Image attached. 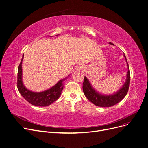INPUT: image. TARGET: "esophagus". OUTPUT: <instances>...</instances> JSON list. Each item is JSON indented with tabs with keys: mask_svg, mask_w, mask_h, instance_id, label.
Here are the masks:
<instances>
[{
	"mask_svg": "<svg viewBox=\"0 0 148 148\" xmlns=\"http://www.w3.org/2000/svg\"><path fill=\"white\" fill-rule=\"evenodd\" d=\"M81 69H82V67H81V66H77L76 67V70H81Z\"/></svg>",
	"mask_w": 148,
	"mask_h": 148,
	"instance_id": "obj_1",
	"label": "esophagus"
}]
</instances>
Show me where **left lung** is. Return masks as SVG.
<instances>
[{
  "label": "left lung",
  "instance_id": "obj_1",
  "mask_svg": "<svg viewBox=\"0 0 148 148\" xmlns=\"http://www.w3.org/2000/svg\"><path fill=\"white\" fill-rule=\"evenodd\" d=\"M109 44H112L111 42H109ZM124 56L126 58L125 55H124ZM126 61L127 62V66L128 67L126 81L121 88H120L116 93L111 95H101L96 92L95 89H93L88 79L84 76V80L83 84H82V89H83L85 96L90 102L95 105L99 106V107H110V106L119 103L125 98L128 92L130 84V79H131L129 67L126 58Z\"/></svg>",
  "mask_w": 148,
  "mask_h": 148
}]
</instances>
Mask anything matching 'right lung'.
I'll return each mask as SVG.
<instances>
[{
  "label": "right lung",
  "mask_w": 148,
  "mask_h": 148,
  "mask_svg": "<svg viewBox=\"0 0 148 148\" xmlns=\"http://www.w3.org/2000/svg\"><path fill=\"white\" fill-rule=\"evenodd\" d=\"M23 58V55L19 66L18 72H17V87L19 93L29 103L32 104V105L41 106V107L50 105L60 98L64 87L62 82L66 79V78L58 81V83L53 87L44 92L37 93L29 90L23 86L22 80V63Z\"/></svg>",
  "instance_id": "add662e5"
}]
</instances>
